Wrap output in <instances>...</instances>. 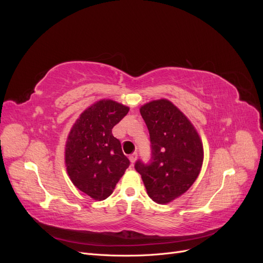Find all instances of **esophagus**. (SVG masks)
I'll use <instances>...</instances> for the list:
<instances>
[{
    "label": "esophagus",
    "instance_id": "obj_1",
    "mask_svg": "<svg viewBox=\"0 0 263 263\" xmlns=\"http://www.w3.org/2000/svg\"><path fill=\"white\" fill-rule=\"evenodd\" d=\"M136 159H137V153H134L133 155L129 156V160H130L132 164H133L135 161H136Z\"/></svg>",
    "mask_w": 263,
    "mask_h": 263
}]
</instances>
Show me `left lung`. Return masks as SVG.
Returning a JSON list of instances; mask_svg holds the SVG:
<instances>
[{"label":"left lung","mask_w":263,"mask_h":263,"mask_svg":"<svg viewBox=\"0 0 263 263\" xmlns=\"http://www.w3.org/2000/svg\"><path fill=\"white\" fill-rule=\"evenodd\" d=\"M150 136L148 163L136 161L135 169L151 200L166 204L193 184L203 163V145L197 132L168 100L149 102L140 108Z\"/></svg>","instance_id":"1"}]
</instances>
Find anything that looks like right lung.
I'll return each instance as SVG.
<instances>
[{
  "label": "right lung",
  "instance_id": "obj_1",
  "mask_svg": "<svg viewBox=\"0 0 263 263\" xmlns=\"http://www.w3.org/2000/svg\"><path fill=\"white\" fill-rule=\"evenodd\" d=\"M129 108L112 100H102L80 115L66 144V165L73 184L94 200H105L130 162L113 127Z\"/></svg>",
  "mask_w": 263,
  "mask_h": 263
}]
</instances>
